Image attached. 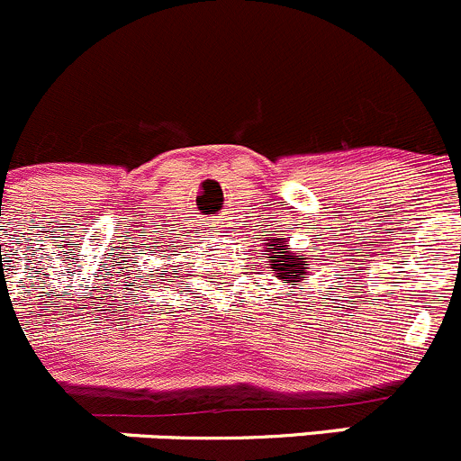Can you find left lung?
I'll return each instance as SVG.
<instances>
[{"mask_svg":"<svg viewBox=\"0 0 461 461\" xmlns=\"http://www.w3.org/2000/svg\"><path fill=\"white\" fill-rule=\"evenodd\" d=\"M276 246V244H271ZM277 259H273V268H276V276L282 277V280L286 282H298L300 277H303V268L304 264L300 262V259H304L303 255H289V250H286V246H277Z\"/></svg>","mask_w":461,"mask_h":461,"instance_id":"1","label":"left lung"}]
</instances>
